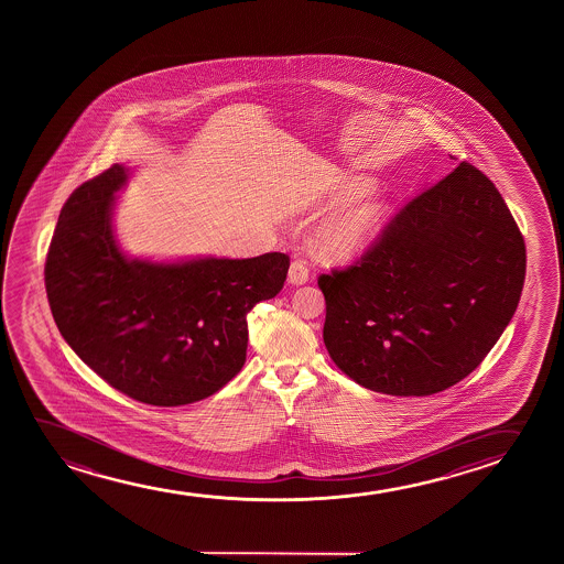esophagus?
<instances>
[{
	"instance_id": "1",
	"label": "esophagus",
	"mask_w": 564,
	"mask_h": 564,
	"mask_svg": "<svg viewBox=\"0 0 564 564\" xmlns=\"http://www.w3.org/2000/svg\"><path fill=\"white\" fill-rule=\"evenodd\" d=\"M308 279V263H306V260H302V258L296 256L293 262H291V268H289V283H291V285H304Z\"/></svg>"
}]
</instances>
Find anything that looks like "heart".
I'll list each match as a JSON object with an SVG mask.
<instances>
[{"label":"heart","instance_id":"heart-1","mask_svg":"<svg viewBox=\"0 0 564 564\" xmlns=\"http://www.w3.org/2000/svg\"><path fill=\"white\" fill-rule=\"evenodd\" d=\"M378 186L376 178L362 175H339L333 181L327 202L343 206L370 194ZM391 216V204L383 196H368L364 202L335 217L322 235L325 247L337 256H355L371 245Z\"/></svg>","mask_w":564,"mask_h":564}]
</instances>
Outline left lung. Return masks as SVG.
<instances>
[{"label":"left lung","mask_w":564,"mask_h":564,"mask_svg":"<svg viewBox=\"0 0 564 564\" xmlns=\"http://www.w3.org/2000/svg\"><path fill=\"white\" fill-rule=\"evenodd\" d=\"M524 278L514 217L494 183L460 162L394 214L358 262L319 275L325 348L376 393H440L494 348Z\"/></svg>","instance_id":"8db88e82"}]
</instances>
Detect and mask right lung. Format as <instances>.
<instances>
[{
	"instance_id": "add662e5",
	"label": "right lung",
	"mask_w": 564,
	"mask_h": 564,
	"mask_svg": "<svg viewBox=\"0 0 564 564\" xmlns=\"http://www.w3.org/2000/svg\"><path fill=\"white\" fill-rule=\"evenodd\" d=\"M129 171L111 165L63 204L47 250L57 329L109 386L152 406L217 393L247 360V316L283 289L289 256L131 260L111 216Z\"/></svg>"
}]
</instances>
